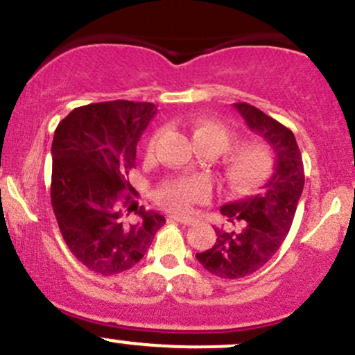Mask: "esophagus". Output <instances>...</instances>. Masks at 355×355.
Segmentation results:
<instances>
[{"label":"esophagus","instance_id":"obj_1","mask_svg":"<svg viewBox=\"0 0 355 355\" xmlns=\"http://www.w3.org/2000/svg\"><path fill=\"white\" fill-rule=\"evenodd\" d=\"M170 218L175 220V222H178V223H183V225H191V223H193V218L178 217V215H172V217H170Z\"/></svg>","mask_w":355,"mask_h":355}]
</instances>
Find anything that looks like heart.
I'll list each match as a JSON object with an SVG mask.
<instances>
[{"instance_id": "heart-1", "label": "heart", "mask_w": 355, "mask_h": 355, "mask_svg": "<svg viewBox=\"0 0 355 355\" xmlns=\"http://www.w3.org/2000/svg\"><path fill=\"white\" fill-rule=\"evenodd\" d=\"M191 140L198 152L220 153V180L234 193H248L262 187L274 172V153L266 141L247 140L232 145L234 137L225 125L209 118H198L190 125ZM164 137L157 130L146 144V153H153ZM207 185L197 178H177L165 183L158 191V202L165 209L189 211L203 200Z\"/></svg>"}]
</instances>
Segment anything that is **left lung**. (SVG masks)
<instances>
[{
    "instance_id": "1",
    "label": "left lung",
    "mask_w": 355,
    "mask_h": 355,
    "mask_svg": "<svg viewBox=\"0 0 355 355\" xmlns=\"http://www.w3.org/2000/svg\"><path fill=\"white\" fill-rule=\"evenodd\" d=\"M234 107L248 128L272 145L275 172L260 193L220 209L237 229H215V245L195 255L205 270L229 280L254 274L279 250L294 222L305 180L302 153L292 130L243 101Z\"/></svg>"
}]
</instances>
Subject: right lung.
<instances>
[{
  "instance_id": "add662e5",
  "label": "right lung",
  "mask_w": 355,
  "mask_h": 355,
  "mask_svg": "<svg viewBox=\"0 0 355 355\" xmlns=\"http://www.w3.org/2000/svg\"><path fill=\"white\" fill-rule=\"evenodd\" d=\"M155 113L146 101H103L75 108L55 130L51 207L70 252L95 274L132 268L165 223L125 193L133 190L126 175Z\"/></svg>"
}]
</instances>
